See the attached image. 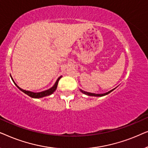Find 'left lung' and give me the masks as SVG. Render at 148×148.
<instances>
[{
	"instance_id": "8db88e82",
	"label": "left lung",
	"mask_w": 148,
	"mask_h": 148,
	"mask_svg": "<svg viewBox=\"0 0 148 148\" xmlns=\"http://www.w3.org/2000/svg\"><path fill=\"white\" fill-rule=\"evenodd\" d=\"M114 90H112L109 91L108 92L104 93V94H93V93L86 92H85V91H83V90H81V91H82V92L83 93H84V94L88 95V96H105V95L108 94L109 93H110L111 92H112V91H113Z\"/></svg>"
}]
</instances>
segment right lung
Listing matches in <instances>:
<instances>
[{"label": "right lung", "mask_w": 148, "mask_h": 148, "mask_svg": "<svg viewBox=\"0 0 148 148\" xmlns=\"http://www.w3.org/2000/svg\"><path fill=\"white\" fill-rule=\"evenodd\" d=\"M62 77L60 76V77L58 78L57 81H56L55 84L54 85V86L51 88L49 90H46V91H44V92H39V93H34V92H29V91H26V90H22L21 88H20L19 86H17V84H15V82H14V84H15V86L17 87L20 90L22 91L23 93H25V94L28 95V96L32 97V98H42V97H44V96H49V95L52 94V93H53L54 91L56 90V88H57V86H58V81L60 78H61ZM12 79V77H11ZM12 80H13V79H12Z\"/></svg>", "instance_id": "1"}]
</instances>
